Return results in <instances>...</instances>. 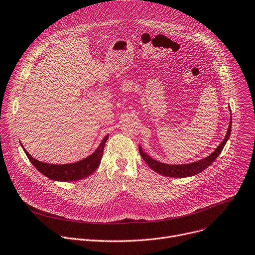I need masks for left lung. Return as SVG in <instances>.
I'll return each instance as SVG.
<instances>
[{
    "instance_id": "obj_1",
    "label": "left lung",
    "mask_w": 255,
    "mask_h": 255,
    "mask_svg": "<svg viewBox=\"0 0 255 255\" xmlns=\"http://www.w3.org/2000/svg\"><path fill=\"white\" fill-rule=\"evenodd\" d=\"M231 128H232V119H231V123H230L229 128H228L227 134L225 136V139L223 140V142L218 146V148L215 149L209 156H207L206 158H204L202 160H199L197 162H193V163H189V164H181V165H170V164H165V163H161V162H158V161L154 160L153 158L150 157L148 154L143 152L141 146H139V151H140V154L142 156V158L144 159V161L155 172L160 173L162 175H166V177H170V178H186V177H191V175H195V174H197V173L203 171L215 159H217V157L220 155L222 150L224 149L228 139L230 138Z\"/></svg>"
}]
</instances>
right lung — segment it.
Listing matches in <instances>:
<instances>
[{
    "label": "right lung",
    "mask_w": 255,
    "mask_h": 255,
    "mask_svg": "<svg viewBox=\"0 0 255 255\" xmlns=\"http://www.w3.org/2000/svg\"><path fill=\"white\" fill-rule=\"evenodd\" d=\"M107 139L108 135L105 136L99 147H98V149L91 156H88L87 158L81 161L70 164H49L38 161L34 159L32 156H30L24 148L23 150L33 166L41 173L46 175V177L55 181L71 182L89 177L90 174H92L98 168L101 162L104 146Z\"/></svg>",
    "instance_id": "add662e5"
}]
</instances>
